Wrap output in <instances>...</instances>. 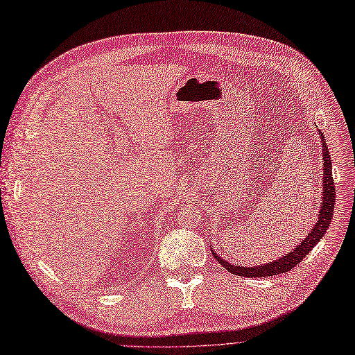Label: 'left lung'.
Segmentation results:
<instances>
[{
    "instance_id": "1",
    "label": "left lung",
    "mask_w": 355,
    "mask_h": 355,
    "mask_svg": "<svg viewBox=\"0 0 355 355\" xmlns=\"http://www.w3.org/2000/svg\"><path fill=\"white\" fill-rule=\"evenodd\" d=\"M320 134V131H318ZM323 143V161H324V177H323V202H322V209L318 212V221L311 228V232L302 240V242L296 246L292 252L284 255L276 261L268 262V264H262L259 267H237L230 264V262H225L223 258L218 257V254H214V258L220 262V264L236 276L242 277H268V276H276V274L288 272L293 267H296L300 262L311 252V249L318 243V240L324 236L327 232V227L330 225L331 215H334V207H335V180L331 177V161H330V153L329 148L324 141V135H320Z\"/></svg>"
}]
</instances>
